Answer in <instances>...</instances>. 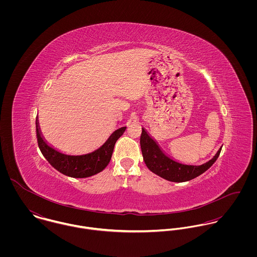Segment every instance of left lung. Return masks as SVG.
<instances>
[{
    "label": "left lung",
    "mask_w": 257,
    "mask_h": 257,
    "mask_svg": "<svg viewBox=\"0 0 257 257\" xmlns=\"http://www.w3.org/2000/svg\"><path fill=\"white\" fill-rule=\"evenodd\" d=\"M141 147L147 168L154 174L171 182H186L192 180L207 171L218 159L221 147L209 161L197 165L186 164L168 155L158 143L143 127Z\"/></svg>",
    "instance_id": "8db88e82"
}]
</instances>
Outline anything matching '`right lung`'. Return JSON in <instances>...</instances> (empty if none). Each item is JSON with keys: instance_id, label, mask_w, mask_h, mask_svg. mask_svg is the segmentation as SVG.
I'll return each instance as SVG.
<instances>
[{"instance_id": "obj_1", "label": "right lung", "mask_w": 257, "mask_h": 257, "mask_svg": "<svg viewBox=\"0 0 257 257\" xmlns=\"http://www.w3.org/2000/svg\"><path fill=\"white\" fill-rule=\"evenodd\" d=\"M38 147L45 159L60 173L73 178H87L103 171L110 162L116 141L122 136L126 126L115 130L103 146L92 152L72 155L59 151L50 146L42 136L38 118L36 120Z\"/></svg>"}]
</instances>
